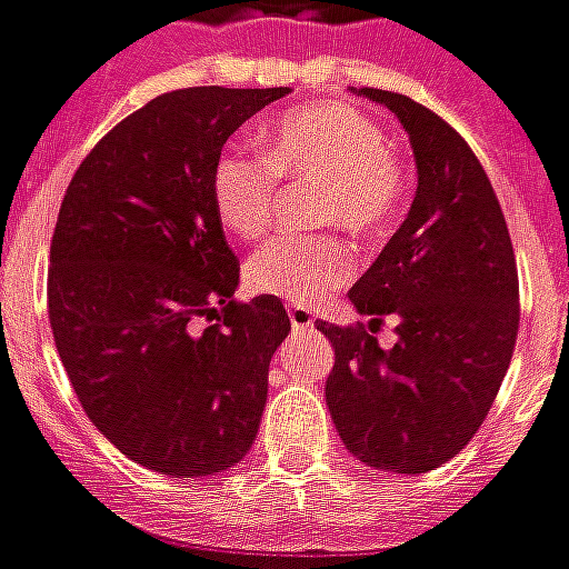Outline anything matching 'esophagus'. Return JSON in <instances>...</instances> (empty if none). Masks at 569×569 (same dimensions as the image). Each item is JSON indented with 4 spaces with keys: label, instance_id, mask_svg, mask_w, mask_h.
<instances>
[{
    "label": "esophagus",
    "instance_id": "esophagus-1",
    "mask_svg": "<svg viewBox=\"0 0 569 569\" xmlns=\"http://www.w3.org/2000/svg\"><path fill=\"white\" fill-rule=\"evenodd\" d=\"M289 323H292V330H311L315 315L308 308H289Z\"/></svg>",
    "mask_w": 569,
    "mask_h": 569
}]
</instances>
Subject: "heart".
<instances>
[{
	"label": "heart",
	"instance_id": "obj_1",
	"mask_svg": "<svg viewBox=\"0 0 569 569\" xmlns=\"http://www.w3.org/2000/svg\"><path fill=\"white\" fill-rule=\"evenodd\" d=\"M261 154L223 152L211 171V202L230 233L268 230L277 177L317 183L315 220L346 227L355 239H380L405 204V177L392 142L365 111L315 102L280 114L261 139ZM355 261L336 236H277L246 261V283L261 296L311 305L349 283Z\"/></svg>",
	"mask_w": 569,
	"mask_h": 569
}]
</instances>
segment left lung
Segmentation results:
<instances>
[{
  "mask_svg": "<svg viewBox=\"0 0 569 569\" xmlns=\"http://www.w3.org/2000/svg\"><path fill=\"white\" fill-rule=\"evenodd\" d=\"M411 139L417 192L408 218L351 286L370 330L396 317L380 349L365 327L317 320L333 342L327 408L351 455L373 470L427 473L455 458L486 420L511 365L520 286L492 183L439 114L408 96L358 90Z\"/></svg>",
  "mask_w": 569,
  "mask_h": 569,
  "instance_id": "obj_1",
  "label": "left lung"
}]
</instances>
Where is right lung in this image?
Masks as SVG:
<instances>
[{
    "mask_svg": "<svg viewBox=\"0 0 569 569\" xmlns=\"http://www.w3.org/2000/svg\"><path fill=\"white\" fill-rule=\"evenodd\" d=\"M286 92L158 96L83 158L58 211L49 323L61 365L96 430L168 477H214L249 455L289 336L277 296L233 299L239 261L211 202L223 142Z\"/></svg>",
    "mask_w": 569,
    "mask_h": 569,
    "instance_id": "obj_1",
    "label": "right lung"
}]
</instances>
